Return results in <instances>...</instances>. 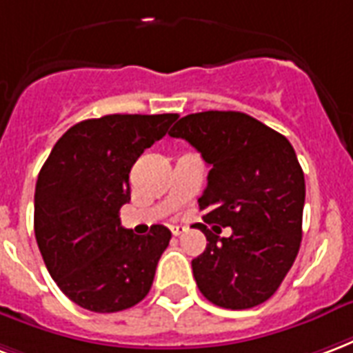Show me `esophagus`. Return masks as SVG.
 <instances>
[{"label": "esophagus", "instance_id": "34e87169", "mask_svg": "<svg viewBox=\"0 0 353 353\" xmlns=\"http://www.w3.org/2000/svg\"><path fill=\"white\" fill-rule=\"evenodd\" d=\"M170 232H172L174 236H181V234L187 232V228H185V226H179V224H172V226H170Z\"/></svg>", "mask_w": 353, "mask_h": 353}]
</instances>
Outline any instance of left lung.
<instances>
[{"mask_svg": "<svg viewBox=\"0 0 353 353\" xmlns=\"http://www.w3.org/2000/svg\"><path fill=\"white\" fill-rule=\"evenodd\" d=\"M170 137L200 151L211 170L198 198L208 247L192 260L202 296L243 310L268 301L301 245L305 176L292 143L243 112H198L181 117ZM230 225L228 238L219 236Z\"/></svg>", "mask_w": 353, "mask_h": 353, "instance_id": "left-lung-1", "label": "left lung"}]
</instances>
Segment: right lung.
Segmentation results:
<instances>
[{"mask_svg": "<svg viewBox=\"0 0 353 353\" xmlns=\"http://www.w3.org/2000/svg\"><path fill=\"white\" fill-rule=\"evenodd\" d=\"M177 114H112L85 119L59 138L39 172L35 237L46 270L70 301L93 312H119L148 296L170 232L125 230L129 174L138 157Z\"/></svg>", "mask_w": 353, "mask_h": 353, "instance_id": "obj_1", "label": "right lung"}]
</instances>
